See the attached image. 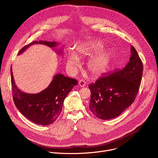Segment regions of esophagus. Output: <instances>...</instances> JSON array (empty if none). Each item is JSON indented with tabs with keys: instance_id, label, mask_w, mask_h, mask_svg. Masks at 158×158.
Here are the masks:
<instances>
[{
	"instance_id": "1",
	"label": "esophagus",
	"mask_w": 158,
	"mask_h": 158,
	"mask_svg": "<svg viewBox=\"0 0 158 158\" xmlns=\"http://www.w3.org/2000/svg\"><path fill=\"white\" fill-rule=\"evenodd\" d=\"M85 84H86V82H85V81L84 79H81L79 81V85L81 87H84V86L85 85Z\"/></svg>"
}]
</instances>
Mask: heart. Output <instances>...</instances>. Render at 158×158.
<instances>
[{"mask_svg": "<svg viewBox=\"0 0 158 158\" xmlns=\"http://www.w3.org/2000/svg\"><path fill=\"white\" fill-rule=\"evenodd\" d=\"M104 45L99 41L91 40L82 44L77 48V55L71 54L67 58V65L73 69L79 63V58L91 57L87 62V69L93 76L104 73L109 67L113 57L110 49H104Z\"/></svg>", "mask_w": 158, "mask_h": 158, "instance_id": "obj_1", "label": "heart"}]
</instances>
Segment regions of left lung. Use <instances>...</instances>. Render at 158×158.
Segmentation results:
<instances>
[{
  "instance_id": "8db88e82",
  "label": "left lung",
  "mask_w": 158,
  "mask_h": 158,
  "mask_svg": "<svg viewBox=\"0 0 158 158\" xmlns=\"http://www.w3.org/2000/svg\"><path fill=\"white\" fill-rule=\"evenodd\" d=\"M131 57L123 69L106 73L91 90L89 109L98 118L107 120L119 116L136 99L143 76V62L135 48H131Z\"/></svg>"
}]
</instances>
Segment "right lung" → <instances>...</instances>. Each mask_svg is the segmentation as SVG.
Listing matches in <instances>:
<instances>
[{
	"instance_id": "1",
	"label": "right lung",
	"mask_w": 158,
	"mask_h": 158,
	"mask_svg": "<svg viewBox=\"0 0 158 158\" xmlns=\"http://www.w3.org/2000/svg\"><path fill=\"white\" fill-rule=\"evenodd\" d=\"M35 44H44L49 48L58 46L56 42L34 41L22 48L18 54H22L31 45ZM10 74L13 100L15 106L26 118L42 126L49 125L57 119L65 98L78 82L74 79L58 74L54 76L46 89L38 94H27L21 91L15 84L12 68Z\"/></svg>"
}]
</instances>
